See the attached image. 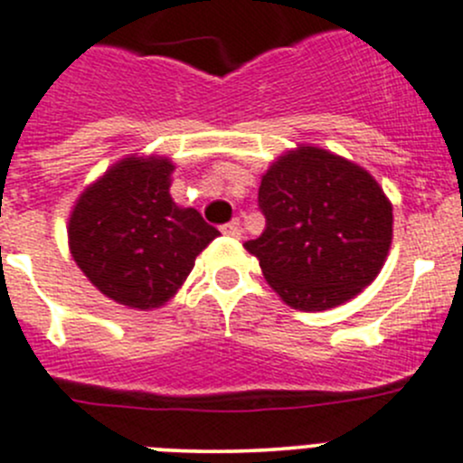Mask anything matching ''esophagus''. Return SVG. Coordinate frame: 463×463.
<instances>
[{
    "instance_id": "esophagus-1",
    "label": "esophagus",
    "mask_w": 463,
    "mask_h": 463,
    "mask_svg": "<svg viewBox=\"0 0 463 463\" xmlns=\"http://www.w3.org/2000/svg\"><path fill=\"white\" fill-rule=\"evenodd\" d=\"M222 232H223V235H228V237H240L241 235L240 222L226 223V226H222Z\"/></svg>"
}]
</instances>
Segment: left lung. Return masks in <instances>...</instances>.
Here are the masks:
<instances>
[{
  "label": "left lung",
  "mask_w": 463,
  "mask_h": 463,
  "mask_svg": "<svg viewBox=\"0 0 463 463\" xmlns=\"http://www.w3.org/2000/svg\"><path fill=\"white\" fill-rule=\"evenodd\" d=\"M267 226L246 250L289 307L321 312L375 280L393 235L392 203L360 165L318 146L287 151L262 176Z\"/></svg>",
  "instance_id": "8db88e82"
}]
</instances>
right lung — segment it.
I'll return each mask as SVG.
<instances>
[{"label":"right lung","mask_w":463,"mask_h":463,"mask_svg":"<svg viewBox=\"0 0 463 463\" xmlns=\"http://www.w3.org/2000/svg\"><path fill=\"white\" fill-rule=\"evenodd\" d=\"M174 165L128 156L85 187L70 214L74 262L103 296L133 309L167 303L219 231L169 194Z\"/></svg>","instance_id":"obj_1"}]
</instances>
